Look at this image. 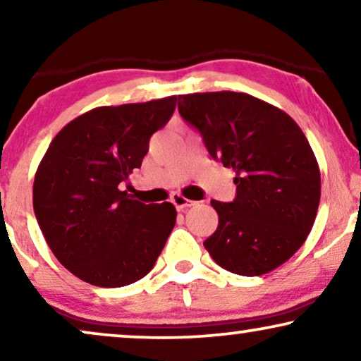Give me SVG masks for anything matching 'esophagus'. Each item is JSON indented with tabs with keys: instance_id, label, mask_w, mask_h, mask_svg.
<instances>
[{
	"instance_id": "1",
	"label": "esophagus",
	"mask_w": 361,
	"mask_h": 361,
	"mask_svg": "<svg viewBox=\"0 0 361 361\" xmlns=\"http://www.w3.org/2000/svg\"><path fill=\"white\" fill-rule=\"evenodd\" d=\"M171 202L172 204L176 205V209L177 210H184V209H189V207H192L195 204L194 200H189V199H185L184 195H180V194H172V197H171Z\"/></svg>"
}]
</instances>
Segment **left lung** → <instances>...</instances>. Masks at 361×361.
I'll return each mask as SVG.
<instances>
[{"mask_svg": "<svg viewBox=\"0 0 361 361\" xmlns=\"http://www.w3.org/2000/svg\"><path fill=\"white\" fill-rule=\"evenodd\" d=\"M177 106L209 154L235 171V200L210 202L219 226L205 250L240 276L286 263L312 230L320 202L319 164L302 130L288 113L248 93L179 95Z\"/></svg>", "mask_w": 361, "mask_h": 361, "instance_id": "1", "label": "left lung"}]
</instances>
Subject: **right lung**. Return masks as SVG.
Returning a JSON list of instances; mask_svg holds the SVG:
<instances>
[{
    "label": "right lung",
    "mask_w": 361,
    "mask_h": 361,
    "mask_svg": "<svg viewBox=\"0 0 361 361\" xmlns=\"http://www.w3.org/2000/svg\"><path fill=\"white\" fill-rule=\"evenodd\" d=\"M176 102L93 108L57 133L37 167L32 204L44 238L88 284L121 288L145 278L174 228L171 202L142 204L120 184L141 167Z\"/></svg>",
    "instance_id": "1"
}]
</instances>
